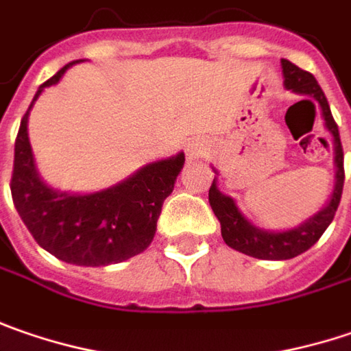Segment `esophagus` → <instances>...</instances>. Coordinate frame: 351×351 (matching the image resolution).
I'll return each instance as SVG.
<instances>
[{
	"mask_svg": "<svg viewBox=\"0 0 351 351\" xmlns=\"http://www.w3.org/2000/svg\"><path fill=\"white\" fill-rule=\"evenodd\" d=\"M192 155H198V149H194V151H192Z\"/></svg>",
	"mask_w": 351,
	"mask_h": 351,
	"instance_id": "1",
	"label": "esophagus"
}]
</instances>
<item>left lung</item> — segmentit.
Listing matches in <instances>:
<instances>
[{
    "mask_svg": "<svg viewBox=\"0 0 351 351\" xmlns=\"http://www.w3.org/2000/svg\"><path fill=\"white\" fill-rule=\"evenodd\" d=\"M281 64L282 74H285V88L316 99L320 110H322V117L326 121L328 131L334 137L336 186H334L330 202H328L324 210H320L316 216H313L311 220H306L295 230H289V232H263V230L252 226L241 216L234 198H230V196H226V194H221L218 191L216 180H212V186L208 191L210 206H212L216 218L220 220L223 241L236 252L252 255V257H257V259H273V261L293 259V257H297V255L313 247L314 243L320 239V236L326 232L330 221L334 220V214H336V210L340 206L343 189V151L342 143H340V133H338V125H336V121L332 117V112H330V106H328V99L324 96V92H322V88L318 86L316 78L311 72L300 70L293 62L285 60V58L281 60Z\"/></svg>",
    "mask_w": 351,
    "mask_h": 351,
    "instance_id": "1",
    "label": "left lung"
}]
</instances>
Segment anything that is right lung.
Listing matches in <instances>:
<instances>
[{"mask_svg":"<svg viewBox=\"0 0 351 351\" xmlns=\"http://www.w3.org/2000/svg\"><path fill=\"white\" fill-rule=\"evenodd\" d=\"M74 62L38 86L29 110L43 88L56 84ZM29 110L15 139L9 186L13 204L38 245L60 261L86 267L119 263L147 250L155 236L162 202L175 189L184 165V153L151 162L108 191L84 196L56 192L43 184L35 171L27 137Z\"/></svg>","mask_w":351,"mask_h":351,"instance_id":"1","label":"right lung"}]
</instances>
